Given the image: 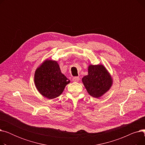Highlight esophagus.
<instances>
[{
	"label": "esophagus",
	"instance_id": "esophagus-1",
	"mask_svg": "<svg viewBox=\"0 0 145 145\" xmlns=\"http://www.w3.org/2000/svg\"><path fill=\"white\" fill-rule=\"evenodd\" d=\"M73 81L74 82H78L80 80L79 78V77H77V76H75V77H73V79H72Z\"/></svg>",
	"mask_w": 145,
	"mask_h": 145
}]
</instances>
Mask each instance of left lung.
Returning <instances> with one entry per match:
<instances>
[{
	"mask_svg": "<svg viewBox=\"0 0 145 145\" xmlns=\"http://www.w3.org/2000/svg\"><path fill=\"white\" fill-rule=\"evenodd\" d=\"M89 94L95 97H99L111 87L112 80L107 70L103 65H90L88 74L82 78Z\"/></svg>",
	"mask_w": 145,
	"mask_h": 145,
	"instance_id": "left-lung-1",
	"label": "left lung"
}]
</instances>
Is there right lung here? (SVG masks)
I'll return each instance as SVG.
<instances>
[{
    "mask_svg": "<svg viewBox=\"0 0 145 145\" xmlns=\"http://www.w3.org/2000/svg\"><path fill=\"white\" fill-rule=\"evenodd\" d=\"M34 80L40 93L50 99L62 94L66 85L70 82L61 72L57 62L48 60L37 69Z\"/></svg>",
    "mask_w": 145,
    "mask_h": 145,
    "instance_id": "1",
    "label": "right lung"
}]
</instances>
